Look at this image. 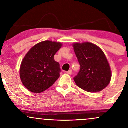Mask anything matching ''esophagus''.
Returning a JSON list of instances; mask_svg holds the SVG:
<instances>
[{"instance_id": "esophagus-1", "label": "esophagus", "mask_w": 128, "mask_h": 128, "mask_svg": "<svg viewBox=\"0 0 128 128\" xmlns=\"http://www.w3.org/2000/svg\"><path fill=\"white\" fill-rule=\"evenodd\" d=\"M67 74H72V70H69L68 72H67Z\"/></svg>"}]
</instances>
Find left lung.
I'll return each instance as SVG.
<instances>
[{
	"label": "left lung",
	"instance_id": "1",
	"mask_svg": "<svg viewBox=\"0 0 128 128\" xmlns=\"http://www.w3.org/2000/svg\"><path fill=\"white\" fill-rule=\"evenodd\" d=\"M74 50L80 64V70L74 80L79 88L90 92L106 88L111 78L110 67L105 54L90 42L74 43Z\"/></svg>",
	"mask_w": 128,
	"mask_h": 128
}]
</instances>
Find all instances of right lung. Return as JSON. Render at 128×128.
Returning <instances> with one entry per match:
<instances>
[{"label":"right lung","mask_w":128,"mask_h":128,"mask_svg":"<svg viewBox=\"0 0 128 128\" xmlns=\"http://www.w3.org/2000/svg\"><path fill=\"white\" fill-rule=\"evenodd\" d=\"M61 42L44 41L35 45L22 61L20 74L24 86L35 93L46 90L60 76L61 70L54 56Z\"/></svg>","instance_id":"right-lung-1"}]
</instances>
